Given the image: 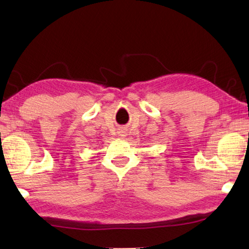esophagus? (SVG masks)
I'll list each match as a JSON object with an SVG mask.
<instances>
[{
  "label": "esophagus",
  "instance_id": "34e87169",
  "mask_svg": "<svg viewBox=\"0 0 249 249\" xmlns=\"http://www.w3.org/2000/svg\"><path fill=\"white\" fill-rule=\"evenodd\" d=\"M120 136H121V137H124V136H125V130H121V132H120Z\"/></svg>",
  "mask_w": 249,
  "mask_h": 249
}]
</instances>
